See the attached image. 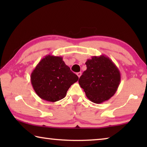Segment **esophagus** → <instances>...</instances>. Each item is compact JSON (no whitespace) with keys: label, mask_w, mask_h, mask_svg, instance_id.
Listing matches in <instances>:
<instances>
[{"label":"esophagus","mask_w":147,"mask_h":147,"mask_svg":"<svg viewBox=\"0 0 147 147\" xmlns=\"http://www.w3.org/2000/svg\"><path fill=\"white\" fill-rule=\"evenodd\" d=\"M76 74H77V76H78V78H80V76L82 75V73H81V72H79V73H77Z\"/></svg>","instance_id":"34e87169"}]
</instances>
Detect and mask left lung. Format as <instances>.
<instances>
[{"instance_id": "left-lung-1", "label": "left lung", "mask_w": 147, "mask_h": 147, "mask_svg": "<svg viewBox=\"0 0 147 147\" xmlns=\"http://www.w3.org/2000/svg\"><path fill=\"white\" fill-rule=\"evenodd\" d=\"M87 69L78 83L89 100L96 104L108 100L116 93L121 73L111 59L105 55L93 56L86 62Z\"/></svg>"}]
</instances>
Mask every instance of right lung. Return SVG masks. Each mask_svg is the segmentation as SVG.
<instances>
[{"instance_id":"add662e5","label":"right lung","mask_w":147,"mask_h":147,"mask_svg":"<svg viewBox=\"0 0 147 147\" xmlns=\"http://www.w3.org/2000/svg\"><path fill=\"white\" fill-rule=\"evenodd\" d=\"M78 77L65 65L61 56L49 54L32 72L30 80L36 94L44 100L58 101L66 96Z\"/></svg>"}]
</instances>
